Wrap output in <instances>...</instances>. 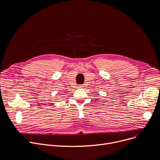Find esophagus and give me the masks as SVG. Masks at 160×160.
Segmentation results:
<instances>
[{
    "mask_svg": "<svg viewBox=\"0 0 160 160\" xmlns=\"http://www.w3.org/2000/svg\"><path fill=\"white\" fill-rule=\"evenodd\" d=\"M83 87V86H82V85H79V86H78V88H82Z\"/></svg>",
    "mask_w": 160,
    "mask_h": 160,
    "instance_id": "34e87169",
    "label": "esophagus"
}]
</instances>
